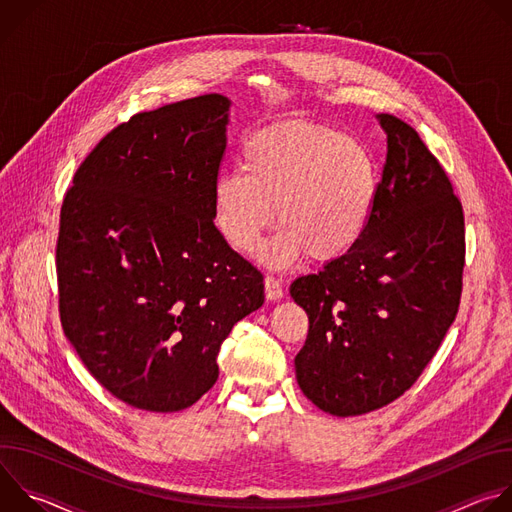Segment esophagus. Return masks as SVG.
Segmentation results:
<instances>
[{
  "instance_id": "esophagus-1",
  "label": "esophagus",
  "mask_w": 512,
  "mask_h": 512,
  "mask_svg": "<svg viewBox=\"0 0 512 512\" xmlns=\"http://www.w3.org/2000/svg\"><path fill=\"white\" fill-rule=\"evenodd\" d=\"M265 298L269 302H279L283 298V285L275 277H265Z\"/></svg>"
}]
</instances>
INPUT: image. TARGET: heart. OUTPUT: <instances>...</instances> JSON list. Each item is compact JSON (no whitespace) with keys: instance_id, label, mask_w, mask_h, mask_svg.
I'll return each mask as SVG.
<instances>
[{"instance_id":"heart-1","label":"heart","mask_w":512,"mask_h":512,"mask_svg":"<svg viewBox=\"0 0 512 512\" xmlns=\"http://www.w3.org/2000/svg\"><path fill=\"white\" fill-rule=\"evenodd\" d=\"M381 190V170L367 143L338 129L287 119L251 133L241 170L218 174L212 216L237 251H251L273 225L283 229L257 253L267 267L308 255L330 263L367 231Z\"/></svg>"}]
</instances>
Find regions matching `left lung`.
Wrapping results in <instances>:
<instances>
[{
  "mask_svg": "<svg viewBox=\"0 0 512 512\" xmlns=\"http://www.w3.org/2000/svg\"><path fill=\"white\" fill-rule=\"evenodd\" d=\"M387 162L362 239L289 294L310 320L296 356L304 395L336 417L401 397L450 330L462 294L464 212L417 131L379 113Z\"/></svg>",
  "mask_w": 512,
  "mask_h": 512,
  "instance_id": "obj_1",
  "label": "left lung"
}]
</instances>
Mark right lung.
<instances>
[{
    "instance_id": "add662e5",
    "label": "right lung",
    "mask_w": 512,
    "mask_h": 512,
    "mask_svg": "<svg viewBox=\"0 0 512 512\" xmlns=\"http://www.w3.org/2000/svg\"><path fill=\"white\" fill-rule=\"evenodd\" d=\"M231 99L137 113L87 156L60 210V322L89 373L123 403L194 405L218 350L263 306V275L214 227L212 184Z\"/></svg>"
}]
</instances>
